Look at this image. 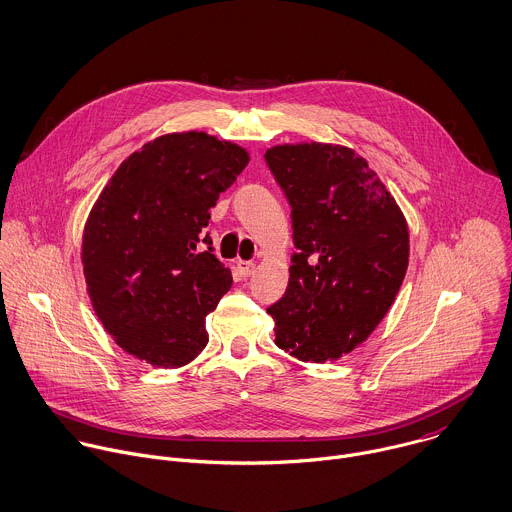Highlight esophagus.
<instances>
[{
	"instance_id": "obj_1",
	"label": "esophagus",
	"mask_w": 512,
	"mask_h": 512,
	"mask_svg": "<svg viewBox=\"0 0 512 512\" xmlns=\"http://www.w3.org/2000/svg\"><path fill=\"white\" fill-rule=\"evenodd\" d=\"M236 266H238V272L244 276V278H248L252 272H254V262H248V260H238L236 262Z\"/></svg>"
}]
</instances>
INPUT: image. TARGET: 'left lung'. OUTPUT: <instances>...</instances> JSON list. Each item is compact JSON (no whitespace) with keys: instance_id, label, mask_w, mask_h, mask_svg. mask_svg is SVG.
Returning <instances> with one entry per match:
<instances>
[{"instance_id":"1","label":"left lung","mask_w":512,"mask_h":512,"mask_svg":"<svg viewBox=\"0 0 512 512\" xmlns=\"http://www.w3.org/2000/svg\"><path fill=\"white\" fill-rule=\"evenodd\" d=\"M266 164L292 208L284 296L268 308L276 346L326 362L362 344L390 310L408 268L406 220L368 162L332 144H284Z\"/></svg>"}]
</instances>
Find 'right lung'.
I'll use <instances>...</instances> for the list:
<instances>
[{
	"label": "right lung",
	"instance_id": "add662e5",
	"mask_svg": "<svg viewBox=\"0 0 512 512\" xmlns=\"http://www.w3.org/2000/svg\"><path fill=\"white\" fill-rule=\"evenodd\" d=\"M248 160L204 132L166 134L106 184L84 228L82 264L98 318L128 354L178 368L208 344L206 316L232 274L204 228Z\"/></svg>",
	"mask_w": 512,
	"mask_h": 512
}]
</instances>
